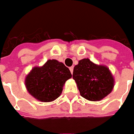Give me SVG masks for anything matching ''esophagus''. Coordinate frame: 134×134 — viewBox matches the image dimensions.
<instances>
[{"mask_svg":"<svg viewBox=\"0 0 134 134\" xmlns=\"http://www.w3.org/2000/svg\"><path fill=\"white\" fill-rule=\"evenodd\" d=\"M69 70H70V71H71V73L73 74V71H74V67H73V66H71V67H70V68H69Z\"/></svg>","mask_w":134,"mask_h":134,"instance_id":"34e87169","label":"esophagus"}]
</instances>
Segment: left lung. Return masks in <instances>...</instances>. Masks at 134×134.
<instances>
[{
    "instance_id": "8db88e82",
    "label": "left lung",
    "mask_w": 134,
    "mask_h": 134,
    "mask_svg": "<svg viewBox=\"0 0 134 134\" xmlns=\"http://www.w3.org/2000/svg\"><path fill=\"white\" fill-rule=\"evenodd\" d=\"M73 79L80 94L89 101H99L111 93L114 78L106 65H97L88 58L78 62L74 68Z\"/></svg>"
}]
</instances>
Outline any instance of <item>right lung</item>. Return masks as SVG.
Returning <instances> with one entry per match:
<instances>
[{"mask_svg": "<svg viewBox=\"0 0 134 134\" xmlns=\"http://www.w3.org/2000/svg\"><path fill=\"white\" fill-rule=\"evenodd\" d=\"M69 69L57 60H48L42 66H35L25 78L28 92L43 103L55 100L62 94L65 82L71 78Z\"/></svg>", "mask_w": 134, "mask_h": 134, "instance_id": "1", "label": "right lung"}]
</instances>
